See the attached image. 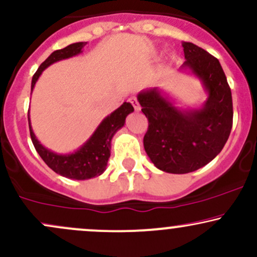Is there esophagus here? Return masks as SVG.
Returning a JSON list of instances; mask_svg holds the SVG:
<instances>
[{
  "label": "esophagus",
  "mask_w": 257,
  "mask_h": 257,
  "mask_svg": "<svg viewBox=\"0 0 257 257\" xmlns=\"http://www.w3.org/2000/svg\"><path fill=\"white\" fill-rule=\"evenodd\" d=\"M129 101H131L132 105L134 106V110H135V111H140V110H141L140 105H139L138 100H137V98H135V96H132V98L129 99Z\"/></svg>",
  "instance_id": "1"
}]
</instances>
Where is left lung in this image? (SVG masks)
I'll use <instances>...</instances> for the list:
<instances>
[{"mask_svg":"<svg viewBox=\"0 0 257 257\" xmlns=\"http://www.w3.org/2000/svg\"><path fill=\"white\" fill-rule=\"evenodd\" d=\"M186 61L180 71L198 78L208 98L200 107L176 105L162 88L138 94L149 119L144 137L145 151L159 170L186 174L206 166L221 152L232 129V94L220 61L204 49L182 42Z\"/></svg>","mask_w":257,"mask_h":257,"instance_id":"8db88e82","label":"left lung"}]
</instances>
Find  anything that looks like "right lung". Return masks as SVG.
Returning a JSON list of instances; mask_svg holds the SVG:
<instances>
[{"label":"right lung","instance_id":"1","mask_svg":"<svg viewBox=\"0 0 257 257\" xmlns=\"http://www.w3.org/2000/svg\"><path fill=\"white\" fill-rule=\"evenodd\" d=\"M87 42H77L69 44L63 49L53 52L46 60L41 64L36 73L32 77L31 93L34 90L37 79L42 72L52 64L81 54ZM134 111L131 102H123L117 110L106 116L100 122L98 128L87 141L71 153H57L44 147L38 141L31 126L30 111H29V128L32 144L44 163L59 175L73 180H88L101 175L106 170L107 161L111 156V141L117 132L124 125L125 118Z\"/></svg>","mask_w":257,"mask_h":257}]
</instances>
